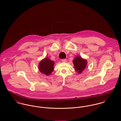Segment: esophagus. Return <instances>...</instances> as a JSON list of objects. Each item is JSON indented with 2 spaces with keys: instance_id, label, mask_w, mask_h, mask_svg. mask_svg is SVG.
Listing matches in <instances>:
<instances>
[{
  "instance_id": "obj_1",
  "label": "esophagus",
  "mask_w": 121,
  "mask_h": 121,
  "mask_svg": "<svg viewBox=\"0 0 121 121\" xmlns=\"http://www.w3.org/2000/svg\"><path fill=\"white\" fill-rule=\"evenodd\" d=\"M62 62H64V63H65L67 62V60L66 59H62Z\"/></svg>"
}]
</instances>
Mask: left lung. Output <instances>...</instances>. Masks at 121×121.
I'll use <instances>...</instances> for the list:
<instances>
[{
  "instance_id": "left-lung-1",
  "label": "left lung",
  "mask_w": 121,
  "mask_h": 121,
  "mask_svg": "<svg viewBox=\"0 0 121 121\" xmlns=\"http://www.w3.org/2000/svg\"><path fill=\"white\" fill-rule=\"evenodd\" d=\"M73 63L76 71L80 74L87 67V61L80 56H77L73 60Z\"/></svg>"
}]
</instances>
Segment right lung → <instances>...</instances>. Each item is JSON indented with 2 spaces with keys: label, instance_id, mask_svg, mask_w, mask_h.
Returning a JSON list of instances; mask_svg holds the SVG:
<instances>
[{
  "label": "right lung",
  "instance_id": "add662e5",
  "mask_svg": "<svg viewBox=\"0 0 121 121\" xmlns=\"http://www.w3.org/2000/svg\"><path fill=\"white\" fill-rule=\"evenodd\" d=\"M54 62L48 57L42 59L39 63V69L42 73L48 76L54 69Z\"/></svg>",
  "mask_w": 121,
  "mask_h": 121
}]
</instances>
